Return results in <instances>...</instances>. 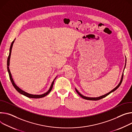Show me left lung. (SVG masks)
<instances>
[{"label": "left lung", "mask_w": 132, "mask_h": 132, "mask_svg": "<svg viewBox=\"0 0 132 132\" xmlns=\"http://www.w3.org/2000/svg\"><path fill=\"white\" fill-rule=\"evenodd\" d=\"M123 75H122V78H121V80L120 82H119V83L118 84V85L115 88H114L113 90H112L111 92H110L109 93H108L107 94H105V95H104L98 97H88L84 96H83L82 95H81V94L77 90V89L75 88V89H76V91L77 93L80 96V97H81L82 98L85 99V100H90V101H97V100H101V99H102V98L105 97L106 96H107V95H109L110 94H111V93H112V92H114L115 90H116V89L119 87V86L121 85V83H122V80H123Z\"/></svg>", "instance_id": "1"}]
</instances>
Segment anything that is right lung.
Here are the masks:
<instances>
[{"label":"right lung","instance_id":"add662e5","mask_svg":"<svg viewBox=\"0 0 132 132\" xmlns=\"http://www.w3.org/2000/svg\"><path fill=\"white\" fill-rule=\"evenodd\" d=\"M15 39H14V40L12 42L11 45H10V50H9V56H8V59H7V70H8V73H9V78L10 79V80L12 82V84H13V85L14 86V88L17 90V92H18L19 93H20L21 94H22L23 95L27 97H29V98H42V97H44L45 96H46V95H47L52 90V88H53V85H54V81L56 79V78L54 79V80L53 81L52 83V85L49 89V90H48L46 93L43 94H42V95H32V94H29V93H27L26 92H25V91H23L22 90H21L20 88H19L16 84L15 83L13 79V78H12V76H11V73L10 71V70H9V62H10V55H11V50H12V47H13V44L15 42Z\"/></svg>","mask_w":132,"mask_h":132}]
</instances>
